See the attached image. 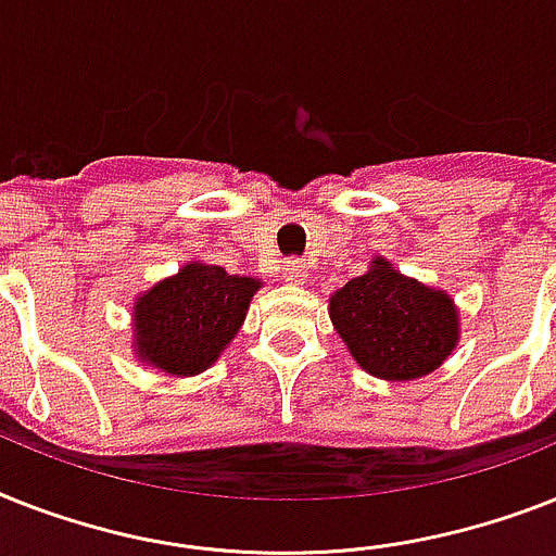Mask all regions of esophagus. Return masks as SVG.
Returning <instances> with one entry per match:
<instances>
[{
    "mask_svg": "<svg viewBox=\"0 0 556 556\" xmlns=\"http://www.w3.org/2000/svg\"><path fill=\"white\" fill-rule=\"evenodd\" d=\"M282 277H286V282L302 286V282L308 279V268H305V263H302V260H288V263L282 265Z\"/></svg>",
    "mask_w": 556,
    "mask_h": 556,
    "instance_id": "34e87169",
    "label": "esophagus"
}]
</instances>
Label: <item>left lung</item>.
I'll return each instance as SVG.
<instances>
[{"mask_svg": "<svg viewBox=\"0 0 556 556\" xmlns=\"http://www.w3.org/2000/svg\"><path fill=\"white\" fill-rule=\"evenodd\" d=\"M328 311L356 363L380 380L426 377L457 345L448 293L396 274L386 260L333 293Z\"/></svg>", "mask_w": 556, "mask_h": 556, "instance_id": "1", "label": "left lung"}]
</instances>
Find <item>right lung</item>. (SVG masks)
Here are the masks:
<instances>
[{
	"label": "right lung",
	"mask_w": 556,
	"mask_h": 556,
	"mask_svg": "<svg viewBox=\"0 0 556 556\" xmlns=\"http://www.w3.org/2000/svg\"><path fill=\"white\" fill-rule=\"evenodd\" d=\"M260 282L191 263L137 302V351L162 371H205L233 340Z\"/></svg>",
	"instance_id": "1"
}]
</instances>
